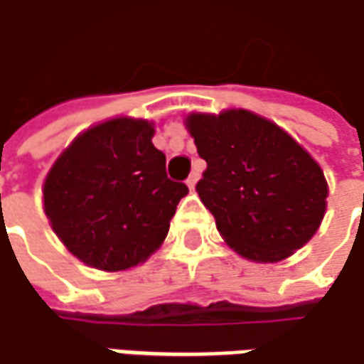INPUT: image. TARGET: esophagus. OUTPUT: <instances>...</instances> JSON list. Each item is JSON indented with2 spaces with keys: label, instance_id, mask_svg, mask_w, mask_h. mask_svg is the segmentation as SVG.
I'll return each instance as SVG.
<instances>
[{
  "label": "esophagus",
  "instance_id": "esophagus-1",
  "mask_svg": "<svg viewBox=\"0 0 364 364\" xmlns=\"http://www.w3.org/2000/svg\"><path fill=\"white\" fill-rule=\"evenodd\" d=\"M197 181H199V173H197V171H193L191 175H189V177H187V187H189V189H193V187H195V185H197Z\"/></svg>",
  "mask_w": 364,
  "mask_h": 364
}]
</instances>
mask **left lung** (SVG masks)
<instances>
[{
    "label": "left lung",
    "instance_id": "obj_1",
    "mask_svg": "<svg viewBox=\"0 0 364 364\" xmlns=\"http://www.w3.org/2000/svg\"><path fill=\"white\" fill-rule=\"evenodd\" d=\"M185 123L207 161L197 193L225 243L255 263L283 261L309 243L328 187L289 133L247 109L191 113Z\"/></svg>",
    "mask_w": 364,
    "mask_h": 364
}]
</instances>
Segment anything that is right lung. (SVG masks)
I'll use <instances>...</instances> for the list:
<instances>
[{
    "instance_id": "1",
    "label": "right lung",
    "mask_w": 364,
    "mask_h": 364,
    "mask_svg": "<svg viewBox=\"0 0 364 364\" xmlns=\"http://www.w3.org/2000/svg\"><path fill=\"white\" fill-rule=\"evenodd\" d=\"M153 123L117 117L83 131L59 155L43 183L51 229L85 265L125 271L165 241L189 193L171 181Z\"/></svg>"
}]
</instances>
